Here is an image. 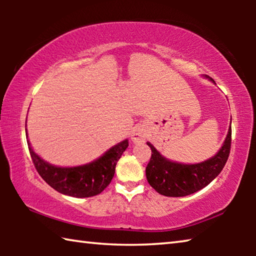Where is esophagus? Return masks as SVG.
<instances>
[{"label": "esophagus", "mask_w": 256, "mask_h": 256, "mask_svg": "<svg viewBox=\"0 0 256 256\" xmlns=\"http://www.w3.org/2000/svg\"><path fill=\"white\" fill-rule=\"evenodd\" d=\"M146 136H148V134H146V128L142 126L134 128L132 133H131V140L133 144H144V142L146 140Z\"/></svg>", "instance_id": "esophagus-1"}]
</instances>
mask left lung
I'll return each mask as SVG.
<instances>
[{
  "mask_svg": "<svg viewBox=\"0 0 256 256\" xmlns=\"http://www.w3.org/2000/svg\"><path fill=\"white\" fill-rule=\"evenodd\" d=\"M203 76L216 84L209 76ZM230 144L232 126H229L222 148L214 157L198 164H182L164 157L150 142H146L151 149L150 162L146 168L148 183L164 196L178 198L196 193L209 185L222 172L230 152Z\"/></svg>",
  "mask_w": 256,
  "mask_h": 256,
  "instance_id": "obj_1",
  "label": "left lung"
}]
</instances>
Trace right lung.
I'll list each match as a JSON object with an SVG mask.
<instances>
[{
	"label": "right lung",
	"mask_w": 256,
	"mask_h": 256,
	"mask_svg": "<svg viewBox=\"0 0 256 256\" xmlns=\"http://www.w3.org/2000/svg\"><path fill=\"white\" fill-rule=\"evenodd\" d=\"M26 136L28 138L27 128ZM30 156L38 174L50 188L73 198H90L102 193L112 180L120 156L128 146V140L112 146L94 162L73 167H60L47 162L38 156L27 140Z\"/></svg>",
	"instance_id": "add662e5"
}]
</instances>
